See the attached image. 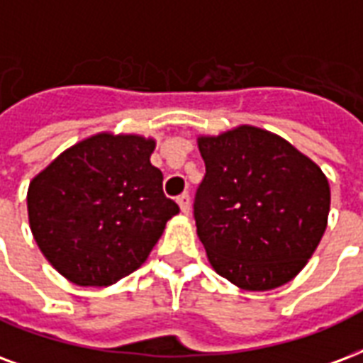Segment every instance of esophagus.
<instances>
[{
  "mask_svg": "<svg viewBox=\"0 0 363 363\" xmlns=\"http://www.w3.org/2000/svg\"><path fill=\"white\" fill-rule=\"evenodd\" d=\"M177 203L181 206V211L182 213L190 211V194H188V192L181 194V196L177 198Z\"/></svg>",
  "mask_w": 363,
  "mask_h": 363,
  "instance_id": "34e87169",
  "label": "esophagus"
}]
</instances>
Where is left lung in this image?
Instances as JSON below:
<instances>
[{"mask_svg": "<svg viewBox=\"0 0 363 363\" xmlns=\"http://www.w3.org/2000/svg\"><path fill=\"white\" fill-rule=\"evenodd\" d=\"M206 175L194 218L209 262L247 291H267L297 276L322 240L329 182L284 138L242 125L201 137Z\"/></svg>", "mask_w": 363, "mask_h": 363, "instance_id": "obj_1", "label": "left lung"}]
</instances>
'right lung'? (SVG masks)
I'll list each match as a JSON object with an SVG mask.
<instances>
[{"mask_svg": "<svg viewBox=\"0 0 363 363\" xmlns=\"http://www.w3.org/2000/svg\"><path fill=\"white\" fill-rule=\"evenodd\" d=\"M154 140L101 133L43 169L28 217L45 259L76 286H112L148 259L179 206L150 163Z\"/></svg>", "mask_w": 363, "mask_h": 363, "instance_id": "1", "label": "right lung"}]
</instances>
